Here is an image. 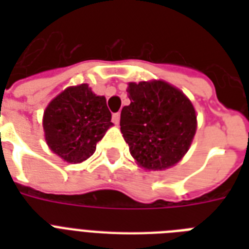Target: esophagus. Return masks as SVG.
Here are the masks:
<instances>
[{
  "label": "esophagus",
  "instance_id": "34e87169",
  "mask_svg": "<svg viewBox=\"0 0 249 249\" xmlns=\"http://www.w3.org/2000/svg\"><path fill=\"white\" fill-rule=\"evenodd\" d=\"M112 121H113V124H119L120 123V113L116 112V113H113L112 115Z\"/></svg>",
  "mask_w": 249,
  "mask_h": 249
}]
</instances>
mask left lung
Masks as SVG:
<instances>
[{"label":"left lung","mask_w":249,"mask_h":249,"mask_svg":"<svg viewBox=\"0 0 249 249\" xmlns=\"http://www.w3.org/2000/svg\"><path fill=\"white\" fill-rule=\"evenodd\" d=\"M126 91L130 105L121 109L120 130L130 155L146 169L178 163L196 132L191 102L164 81L130 83Z\"/></svg>","instance_id":"obj_1"}]
</instances>
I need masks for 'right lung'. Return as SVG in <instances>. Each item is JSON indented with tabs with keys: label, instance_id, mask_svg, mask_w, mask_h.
Masks as SVG:
<instances>
[{
	"label": "right lung",
	"instance_id": "add662e5",
	"mask_svg": "<svg viewBox=\"0 0 249 249\" xmlns=\"http://www.w3.org/2000/svg\"><path fill=\"white\" fill-rule=\"evenodd\" d=\"M111 125L106 98L95 95L86 84L64 90L44 113L49 147L68 163H81L93 155Z\"/></svg>",
	"mask_w": 249,
	"mask_h": 249
}]
</instances>
